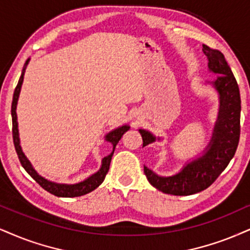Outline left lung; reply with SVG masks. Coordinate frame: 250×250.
<instances>
[{"mask_svg": "<svg viewBox=\"0 0 250 250\" xmlns=\"http://www.w3.org/2000/svg\"><path fill=\"white\" fill-rule=\"evenodd\" d=\"M203 51L208 59V68L218 74L213 85L220 95L219 117L204 155L188 163L181 172L170 177H160L144 167L149 183L168 195L189 196L208 189L229 166L239 145L241 98L238 82L220 51L208 45H203ZM139 132L143 146L155 141V137L148 131Z\"/></svg>", "mask_w": 250, "mask_h": 250, "instance_id": "left-lung-1", "label": "left lung"}]
</instances>
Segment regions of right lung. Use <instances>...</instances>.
<instances>
[{"instance_id": "obj_1", "label": "right lung", "mask_w": 250, "mask_h": 250, "mask_svg": "<svg viewBox=\"0 0 250 250\" xmlns=\"http://www.w3.org/2000/svg\"><path fill=\"white\" fill-rule=\"evenodd\" d=\"M30 59L26 60L25 64H24L23 72H21V75L20 78V81H18L16 88H15L14 91V97H12V103H11V117H12V139H14V145H15V149H16V153L18 155V159H20L21 165L23 166V168L25 169L27 174L30 175L31 177L35 180L37 183L39 184L42 189H45L46 191L52 193V195L57 196V197H66V198H70V197H79V196H83L87 195V193L91 192L92 190L96 189L97 187H100L102 184V182L104 181L105 178L107 171H109L110 168V162L111 159H112L113 152H115V147L116 145L118 144V141L122 139L123 134L125 132L128 131L130 126L124 125L122 127L116 128L115 131L110 132L109 134L106 135L105 139L109 141V143L112 144L113 146V150L110 155H107L102 160V167L100 170H98L96 174H94L92 176L87 178L85 181L81 182V183L78 184H73V186H67V184H58V183H53V182H50L45 178H42V176H39L37 174V171L32 168L31 163L29 162V160L25 158L24 153L21 152V148L20 146V137H18V127H17V115H16V106H17V101H18V96H20V91H21V83H23V79H24V72H25L26 64L29 63Z\"/></svg>"}]
</instances>
